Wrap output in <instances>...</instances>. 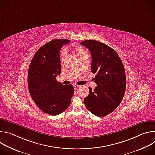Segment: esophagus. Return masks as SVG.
Returning a JSON list of instances; mask_svg holds the SVG:
<instances>
[{
	"label": "esophagus",
	"instance_id": "34e87169",
	"mask_svg": "<svg viewBox=\"0 0 155 155\" xmlns=\"http://www.w3.org/2000/svg\"><path fill=\"white\" fill-rule=\"evenodd\" d=\"M74 89L76 90L77 89H78V88L80 87V86L78 85H77V84H74Z\"/></svg>",
	"mask_w": 155,
	"mask_h": 155
}]
</instances>
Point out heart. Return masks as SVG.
Segmentation results:
<instances>
[{"instance_id": "b5f03b06", "label": "heart", "mask_w": 155, "mask_h": 155, "mask_svg": "<svg viewBox=\"0 0 155 155\" xmlns=\"http://www.w3.org/2000/svg\"><path fill=\"white\" fill-rule=\"evenodd\" d=\"M72 51L74 52V53L76 54V56L78 57V58H80L84 55H87L86 51L81 47L80 46H74L72 48ZM65 53L63 51H61L60 53V60L61 62H62L65 59Z\"/></svg>"}]
</instances>
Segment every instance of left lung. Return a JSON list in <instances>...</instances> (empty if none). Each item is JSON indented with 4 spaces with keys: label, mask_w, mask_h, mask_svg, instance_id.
I'll use <instances>...</instances> for the list:
<instances>
[{
    "label": "left lung",
    "mask_w": 155,
    "mask_h": 155,
    "mask_svg": "<svg viewBox=\"0 0 155 155\" xmlns=\"http://www.w3.org/2000/svg\"><path fill=\"white\" fill-rule=\"evenodd\" d=\"M91 52V72L96 74L97 86L84 99L86 108L103 117L113 112L121 103L126 91V78L123 62L117 53L99 41L86 40L80 43Z\"/></svg>",
    "instance_id": "1"
}]
</instances>
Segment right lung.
Masks as SVG:
<instances>
[{
  "label": "right lung",
  "instance_id": "add662e5",
  "mask_svg": "<svg viewBox=\"0 0 155 155\" xmlns=\"http://www.w3.org/2000/svg\"><path fill=\"white\" fill-rule=\"evenodd\" d=\"M68 39L51 40L34 54L28 71V88L37 107L50 115H58L67 109L74 95L73 85L65 86L56 80L61 72L59 50Z\"/></svg>",
  "mask_w": 155,
  "mask_h": 155
}]
</instances>
